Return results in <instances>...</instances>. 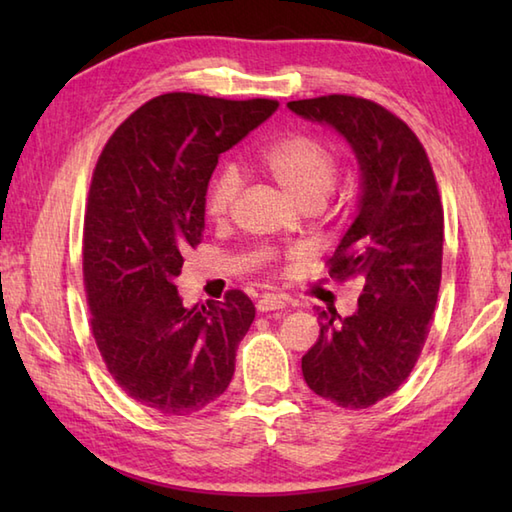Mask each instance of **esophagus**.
Returning <instances> with one entry per match:
<instances>
[{"mask_svg": "<svg viewBox=\"0 0 512 512\" xmlns=\"http://www.w3.org/2000/svg\"><path fill=\"white\" fill-rule=\"evenodd\" d=\"M281 308H286V299L284 297L264 295V297H259V301H257V310L259 312H273V310H281Z\"/></svg>", "mask_w": 512, "mask_h": 512, "instance_id": "esophagus-1", "label": "esophagus"}]
</instances>
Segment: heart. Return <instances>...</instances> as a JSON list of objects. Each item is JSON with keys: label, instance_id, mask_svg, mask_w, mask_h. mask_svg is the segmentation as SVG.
<instances>
[{"label": "heart", "instance_id": "1", "mask_svg": "<svg viewBox=\"0 0 512 512\" xmlns=\"http://www.w3.org/2000/svg\"><path fill=\"white\" fill-rule=\"evenodd\" d=\"M255 167L277 182L297 206H321L334 191L339 178V158L334 151L312 136H286L264 147L255 158ZM239 193V176L233 167L217 173L209 195L206 213L213 220H224Z\"/></svg>", "mask_w": 512, "mask_h": 512}]
</instances>
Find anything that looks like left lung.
Masks as SVG:
<instances>
[{
    "instance_id": "8db88e82",
    "label": "left lung",
    "mask_w": 512,
    "mask_h": 512,
    "mask_svg": "<svg viewBox=\"0 0 512 512\" xmlns=\"http://www.w3.org/2000/svg\"><path fill=\"white\" fill-rule=\"evenodd\" d=\"M288 110L332 127L361 171L356 217L330 275L358 277L363 292L350 317L321 312V334L301 372L314 394L365 409L405 383L427 339L442 277L438 184L416 134L385 107L332 94L290 101Z\"/></svg>"
}]
</instances>
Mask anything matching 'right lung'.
I'll return each instance as SVG.
<instances>
[{
    "label": "right lung",
    "instance_id": "obj_1",
    "mask_svg": "<svg viewBox=\"0 0 512 512\" xmlns=\"http://www.w3.org/2000/svg\"><path fill=\"white\" fill-rule=\"evenodd\" d=\"M277 101L173 92L145 103L107 140L83 226L92 334L127 396L187 416L224 394L255 319L242 290L182 306L176 279L204 231L217 158L277 112Z\"/></svg>",
    "mask_w": 512,
    "mask_h": 512
}]
</instances>
